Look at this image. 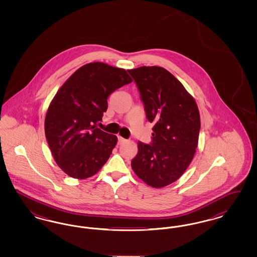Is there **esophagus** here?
<instances>
[{
  "label": "esophagus",
  "mask_w": 257,
  "mask_h": 257,
  "mask_svg": "<svg viewBox=\"0 0 257 257\" xmlns=\"http://www.w3.org/2000/svg\"><path fill=\"white\" fill-rule=\"evenodd\" d=\"M117 139H118V144H123L126 142V140L123 139L122 137H120V136H117Z\"/></svg>",
  "instance_id": "esophagus-1"
}]
</instances>
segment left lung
I'll return each instance as SVG.
<instances>
[{
	"mask_svg": "<svg viewBox=\"0 0 257 257\" xmlns=\"http://www.w3.org/2000/svg\"><path fill=\"white\" fill-rule=\"evenodd\" d=\"M128 72L139 88L148 121L154 123L152 143H138L131 166L147 185L163 188L175 182L195 156L200 130L198 108L167 69L142 66Z\"/></svg>",
	"mask_w": 257,
	"mask_h": 257,
	"instance_id": "obj_1",
	"label": "left lung"
}]
</instances>
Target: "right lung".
I'll return each instance as SVG.
<instances>
[{
    "instance_id": "1",
    "label": "right lung",
    "mask_w": 257,
    "mask_h": 257,
    "mask_svg": "<svg viewBox=\"0 0 257 257\" xmlns=\"http://www.w3.org/2000/svg\"><path fill=\"white\" fill-rule=\"evenodd\" d=\"M132 79L122 68L90 62L76 70L50 103L45 136L58 166L70 177L86 179L100 171L117 143L97 128L111 92Z\"/></svg>"
}]
</instances>
